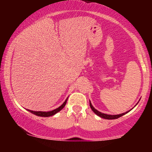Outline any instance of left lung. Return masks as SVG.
Here are the masks:
<instances>
[{"mask_svg":"<svg viewBox=\"0 0 152 152\" xmlns=\"http://www.w3.org/2000/svg\"><path fill=\"white\" fill-rule=\"evenodd\" d=\"M138 103H139V102H138ZM138 103H137V104H136V105L134 106H137V104H138ZM89 104H90V107H91V109H92V111H93L95 113V114L97 115V116H100L101 118H105V119H116V118H118L121 117V116H124V114H127V113H128V112H129V111H131V110H132V109H133V108H132V109H131V110H129V111H126V112H125V113H123V114H116V115H110V114H104V113H102V112H100V111H99L98 110H96V109L95 108H94V106H92V104H91V102H90V100H89Z\"/></svg>","mask_w":152,"mask_h":152,"instance_id":"1","label":"left lung"}]
</instances>
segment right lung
Here are the masks:
<instances>
[{"instance_id":"right-lung-1","label":"right lung","mask_w":152,"mask_h":152,"mask_svg":"<svg viewBox=\"0 0 152 152\" xmlns=\"http://www.w3.org/2000/svg\"><path fill=\"white\" fill-rule=\"evenodd\" d=\"M67 99L68 98L66 99L65 102L63 103V104H61V105L59 106V107L57 108V109L52 110V111H32V110H29V109H26V110L30 111V112L32 113V114L36 115V116H42V117H48V116H53V115H55L56 113H58V111H60L62 109H64V107L65 106L66 104V102H67Z\"/></svg>"}]
</instances>
